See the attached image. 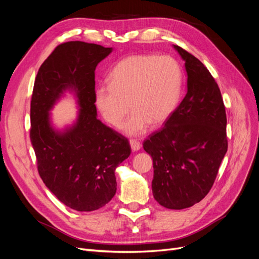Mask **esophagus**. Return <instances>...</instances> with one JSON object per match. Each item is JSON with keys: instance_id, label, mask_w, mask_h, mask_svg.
I'll return each mask as SVG.
<instances>
[{"instance_id": "1", "label": "esophagus", "mask_w": 259, "mask_h": 259, "mask_svg": "<svg viewBox=\"0 0 259 259\" xmlns=\"http://www.w3.org/2000/svg\"><path fill=\"white\" fill-rule=\"evenodd\" d=\"M130 145H131V149L134 152L140 150V148H142V144H140L139 142H137L136 139H131L130 140Z\"/></svg>"}]
</instances>
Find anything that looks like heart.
<instances>
[{
    "label": "heart",
    "mask_w": 259,
    "mask_h": 259,
    "mask_svg": "<svg viewBox=\"0 0 259 259\" xmlns=\"http://www.w3.org/2000/svg\"><path fill=\"white\" fill-rule=\"evenodd\" d=\"M109 81L94 92L98 111L117 127L131 109L135 110L122 130L128 136H139L151 124L161 125L173 114L182 93L183 74L174 58L140 54L117 62Z\"/></svg>",
    "instance_id": "b5f03b06"
}]
</instances>
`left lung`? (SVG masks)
I'll use <instances>...</instances> for the list:
<instances>
[{"mask_svg": "<svg viewBox=\"0 0 259 259\" xmlns=\"http://www.w3.org/2000/svg\"><path fill=\"white\" fill-rule=\"evenodd\" d=\"M187 94L164 127L144 143L153 161L152 193L162 206L183 209L210 190L228 148L221 91L206 67L177 45Z\"/></svg>", "mask_w": 259, "mask_h": 259, "instance_id": "left-lung-1", "label": "left lung"}]
</instances>
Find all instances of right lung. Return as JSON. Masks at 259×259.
I'll return each mask as SVG.
<instances>
[{
    "mask_svg": "<svg viewBox=\"0 0 259 259\" xmlns=\"http://www.w3.org/2000/svg\"><path fill=\"white\" fill-rule=\"evenodd\" d=\"M112 48L71 41L58 45L38 69L31 99V144L43 183L79 211L105 206L116 191L115 168L131 154L127 139L97 119L95 70ZM69 92L78 107L72 124L54 126L50 111Z\"/></svg>",
    "mask_w": 259,
    "mask_h": 259,
    "instance_id": "add662e5",
    "label": "right lung"
}]
</instances>
